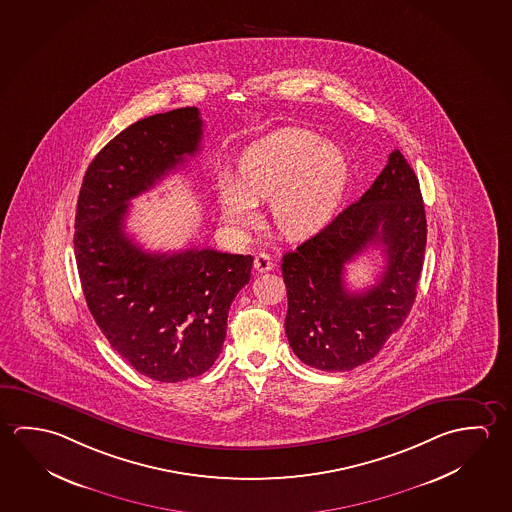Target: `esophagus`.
I'll use <instances>...</instances> for the list:
<instances>
[{"mask_svg": "<svg viewBox=\"0 0 512 512\" xmlns=\"http://www.w3.org/2000/svg\"><path fill=\"white\" fill-rule=\"evenodd\" d=\"M253 268L257 269L259 273H266L273 269V259L269 257L268 253H257L255 260H253Z\"/></svg>", "mask_w": 512, "mask_h": 512, "instance_id": "34e87169", "label": "esophagus"}]
</instances>
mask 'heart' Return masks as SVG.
Masks as SVG:
<instances>
[{
  "label": "heart",
  "mask_w": 512,
  "mask_h": 512,
  "mask_svg": "<svg viewBox=\"0 0 512 512\" xmlns=\"http://www.w3.org/2000/svg\"><path fill=\"white\" fill-rule=\"evenodd\" d=\"M348 180L350 164L337 144L305 128H282L243 151L237 180L219 178L221 218L243 232L259 219L255 203L269 202L282 234L307 237L334 216Z\"/></svg>",
  "instance_id": "obj_1"
}]
</instances>
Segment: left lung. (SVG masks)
Instances as JSON below:
<instances>
[{"label":"left lung","mask_w":512,"mask_h":512,"mask_svg":"<svg viewBox=\"0 0 512 512\" xmlns=\"http://www.w3.org/2000/svg\"><path fill=\"white\" fill-rule=\"evenodd\" d=\"M375 245L387 255L378 284L348 292L345 264ZM425 246L418 178L394 150L359 202L282 257L285 334L296 357L323 371H350L371 361L411 312Z\"/></svg>","instance_id":"8db88e82"}]
</instances>
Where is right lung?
Wrapping results in <instances>:
<instances>
[{
  "instance_id": "right-lung-1",
  "label": "right lung",
  "mask_w": 512,
  "mask_h": 512,
  "mask_svg": "<svg viewBox=\"0 0 512 512\" xmlns=\"http://www.w3.org/2000/svg\"><path fill=\"white\" fill-rule=\"evenodd\" d=\"M202 126L196 107L128 126L89 164L76 205V266L87 307L110 346L159 382L198 377L214 364L228 309L252 273V255L151 253L125 232L130 200L200 151Z\"/></svg>"
}]
</instances>
